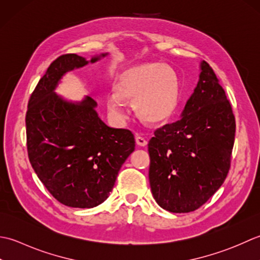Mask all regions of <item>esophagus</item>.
Masks as SVG:
<instances>
[{"label":"esophagus","instance_id":"34e87169","mask_svg":"<svg viewBox=\"0 0 260 260\" xmlns=\"http://www.w3.org/2000/svg\"><path fill=\"white\" fill-rule=\"evenodd\" d=\"M136 142H137V145L140 146V147H146L147 144H148V141L145 139L144 137H141L140 135H136Z\"/></svg>","mask_w":260,"mask_h":260}]
</instances>
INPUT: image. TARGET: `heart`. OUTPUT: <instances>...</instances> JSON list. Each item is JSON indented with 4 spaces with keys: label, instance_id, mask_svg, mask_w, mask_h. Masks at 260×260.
<instances>
[{
    "label": "heart",
    "instance_id": "heart-1",
    "mask_svg": "<svg viewBox=\"0 0 260 260\" xmlns=\"http://www.w3.org/2000/svg\"><path fill=\"white\" fill-rule=\"evenodd\" d=\"M116 94H110L107 105L114 118L125 114L123 100L134 103L137 115L144 122L157 124L168 120L177 109L179 86L174 72L162 63H144L121 74Z\"/></svg>",
    "mask_w": 260,
    "mask_h": 260
}]
</instances>
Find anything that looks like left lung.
<instances>
[{"label":"left lung","mask_w":260,"mask_h":260,"mask_svg":"<svg viewBox=\"0 0 260 260\" xmlns=\"http://www.w3.org/2000/svg\"><path fill=\"white\" fill-rule=\"evenodd\" d=\"M236 121L213 70L200 63L197 87L181 119L155 131L148 151L153 199L164 210L187 213L202 206L230 168Z\"/></svg>","instance_id":"1"}]
</instances>
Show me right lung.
<instances>
[{"mask_svg":"<svg viewBox=\"0 0 260 260\" xmlns=\"http://www.w3.org/2000/svg\"><path fill=\"white\" fill-rule=\"evenodd\" d=\"M108 55L91 60L76 54L58 57L29 100L25 125L31 166L52 197L71 208L91 209L103 203L135 150L131 131L105 124L92 98L73 102L55 92L66 73Z\"/></svg>","mask_w":260,"mask_h":260,"instance_id":"obj_1","label":"right lung"}]
</instances>
